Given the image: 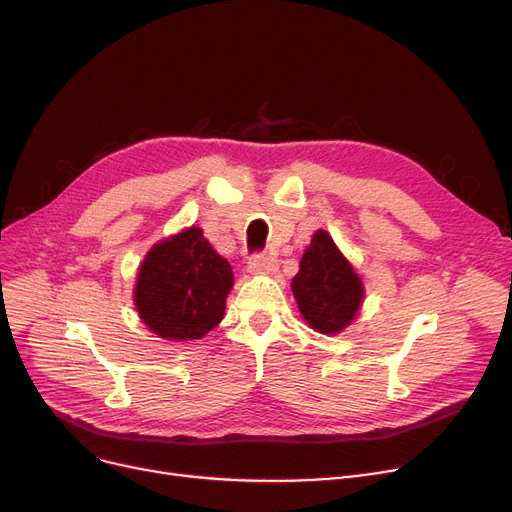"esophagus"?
<instances>
[{
	"mask_svg": "<svg viewBox=\"0 0 512 512\" xmlns=\"http://www.w3.org/2000/svg\"><path fill=\"white\" fill-rule=\"evenodd\" d=\"M247 270L251 274H270L276 270V259L272 255L265 253H255L247 261Z\"/></svg>",
	"mask_w": 512,
	"mask_h": 512,
	"instance_id": "1",
	"label": "esophagus"
}]
</instances>
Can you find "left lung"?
Returning <instances> with one entry per match:
<instances>
[{
    "mask_svg": "<svg viewBox=\"0 0 512 512\" xmlns=\"http://www.w3.org/2000/svg\"><path fill=\"white\" fill-rule=\"evenodd\" d=\"M294 299L307 324L321 334H336L355 319L363 284L326 230L313 234L301 270L292 280Z\"/></svg>",
    "mask_w": 512,
    "mask_h": 512,
    "instance_id": "left-lung-1",
    "label": "left lung"
}]
</instances>
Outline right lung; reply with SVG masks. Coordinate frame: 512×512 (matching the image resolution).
<instances>
[{"label":"right lung","instance_id":"right-lung-1","mask_svg":"<svg viewBox=\"0 0 512 512\" xmlns=\"http://www.w3.org/2000/svg\"><path fill=\"white\" fill-rule=\"evenodd\" d=\"M234 276L201 228L155 245L139 270L134 305L143 324L168 340H199L220 324Z\"/></svg>","mask_w":512,"mask_h":512}]
</instances>
